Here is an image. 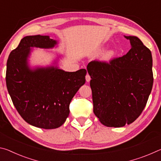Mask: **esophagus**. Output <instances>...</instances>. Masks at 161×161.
<instances>
[{
	"instance_id": "34e87169",
	"label": "esophagus",
	"mask_w": 161,
	"mask_h": 161,
	"mask_svg": "<svg viewBox=\"0 0 161 161\" xmlns=\"http://www.w3.org/2000/svg\"><path fill=\"white\" fill-rule=\"evenodd\" d=\"M90 80H91L90 76H89V74H86V81H87V82H89V81Z\"/></svg>"
}]
</instances>
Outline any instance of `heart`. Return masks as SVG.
<instances>
[{
  "label": "heart",
  "mask_w": 161,
  "mask_h": 161,
  "mask_svg": "<svg viewBox=\"0 0 161 161\" xmlns=\"http://www.w3.org/2000/svg\"><path fill=\"white\" fill-rule=\"evenodd\" d=\"M101 50H102V49H100V50H98L97 53H99ZM114 55H115V52L112 50H108L107 52H106V53L103 54V55L102 57V60L106 62H109L110 60H111V59H113Z\"/></svg>",
  "instance_id": "obj_1"
}]
</instances>
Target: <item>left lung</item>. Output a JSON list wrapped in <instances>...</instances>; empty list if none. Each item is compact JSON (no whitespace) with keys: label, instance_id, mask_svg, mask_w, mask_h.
I'll return each mask as SVG.
<instances>
[{"label":"left lung","instance_id":"8db88e82","mask_svg":"<svg viewBox=\"0 0 161 161\" xmlns=\"http://www.w3.org/2000/svg\"><path fill=\"white\" fill-rule=\"evenodd\" d=\"M124 37L131 45L126 54L109 62L92 61L86 67L94 113L108 127L133 123L145 108L153 83L151 50L137 37Z\"/></svg>","mask_w":161,"mask_h":161}]
</instances>
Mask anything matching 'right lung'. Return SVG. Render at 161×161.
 <instances>
[{"mask_svg": "<svg viewBox=\"0 0 161 161\" xmlns=\"http://www.w3.org/2000/svg\"><path fill=\"white\" fill-rule=\"evenodd\" d=\"M57 43L47 35L26 36L7 61L6 86L15 108L27 123L45 129L64 123L71 101L86 81L85 69L69 72L54 66L28 67L31 47L53 48Z\"/></svg>", "mask_w": 161, "mask_h": 161, "instance_id": "1", "label": "right lung"}]
</instances>
